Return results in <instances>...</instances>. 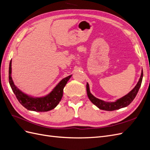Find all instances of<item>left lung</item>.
<instances>
[{
    "mask_svg": "<svg viewBox=\"0 0 150 150\" xmlns=\"http://www.w3.org/2000/svg\"><path fill=\"white\" fill-rule=\"evenodd\" d=\"M143 76V73L142 71L139 81L138 82L137 84L136 85L135 87L133 89V90H131L128 94L125 95V96L117 99L115 102H105L103 100H101V99H99L96 98H95L93 95L90 93L88 83L86 84V91H87L88 96L90 99V101H91L94 105H96L98 108L100 109V110L106 111H114L116 110H119L120 108H125L127 106H128L129 104L133 101V99L135 98L138 92L141 84H142Z\"/></svg>",
    "mask_w": 150,
    "mask_h": 150,
    "instance_id": "8db88e82",
    "label": "left lung"
}]
</instances>
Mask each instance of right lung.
<instances>
[{
	"mask_svg": "<svg viewBox=\"0 0 150 150\" xmlns=\"http://www.w3.org/2000/svg\"><path fill=\"white\" fill-rule=\"evenodd\" d=\"M11 64L12 60L10 62L9 69H8V81H9V84L13 93L22 106L27 110L38 112L48 111L56 107L62 99L63 89L72 75L62 79L59 83L47 96L42 98H33L22 93L13 84L11 77Z\"/></svg>",
	"mask_w": 150,
	"mask_h": 150,
	"instance_id": "add662e5",
	"label": "right lung"
}]
</instances>
